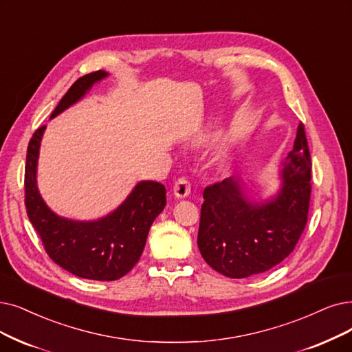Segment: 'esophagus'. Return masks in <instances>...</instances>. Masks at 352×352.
<instances>
[{
    "mask_svg": "<svg viewBox=\"0 0 352 352\" xmlns=\"http://www.w3.org/2000/svg\"><path fill=\"white\" fill-rule=\"evenodd\" d=\"M173 192L176 198H186L190 193V182L186 177H180L175 182Z\"/></svg>",
    "mask_w": 352,
    "mask_h": 352,
    "instance_id": "1",
    "label": "esophagus"
}]
</instances>
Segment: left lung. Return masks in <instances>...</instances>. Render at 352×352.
<instances>
[{
    "instance_id": "obj_1",
    "label": "left lung",
    "mask_w": 352,
    "mask_h": 352,
    "mask_svg": "<svg viewBox=\"0 0 352 352\" xmlns=\"http://www.w3.org/2000/svg\"><path fill=\"white\" fill-rule=\"evenodd\" d=\"M311 153L299 124L274 199L250 202L240 180L227 177L204 190L198 247L204 260L231 278L260 274L282 263L296 247L311 204Z\"/></svg>"
}]
</instances>
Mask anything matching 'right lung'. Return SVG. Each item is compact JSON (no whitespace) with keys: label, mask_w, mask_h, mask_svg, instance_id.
<instances>
[{"label":"right lung","mask_w":352,"mask_h":352,"mask_svg":"<svg viewBox=\"0 0 352 352\" xmlns=\"http://www.w3.org/2000/svg\"><path fill=\"white\" fill-rule=\"evenodd\" d=\"M108 74L104 70L79 78L54 108L50 118L60 114L87 94L95 82ZM38 127L27 147L24 173V204L47 256L78 277L112 282L127 274L140 260L148 230L166 206V189L159 182H140L114 212L102 219L79 222L60 218L46 206L36 185L40 140Z\"/></svg>","instance_id":"1"}]
</instances>
